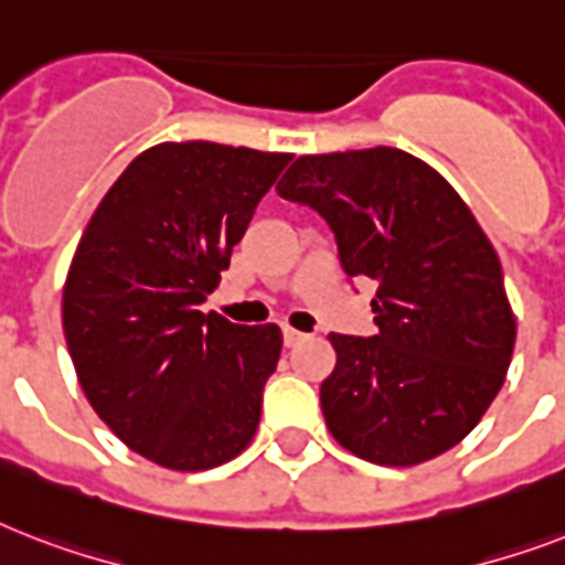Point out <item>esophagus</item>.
<instances>
[{"mask_svg": "<svg viewBox=\"0 0 565 565\" xmlns=\"http://www.w3.org/2000/svg\"><path fill=\"white\" fill-rule=\"evenodd\" d=\"M305 340H308V334H301V331H296V328H290V326H284V345H299V343H305Z\"/></svg>", "mask_w": 565, "mask_h": 565, "instance_id": "esophagus-1", "label": "esophagus"}]
</instances>
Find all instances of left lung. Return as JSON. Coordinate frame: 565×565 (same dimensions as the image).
<instances>
[{"label":"left lung","instance_id":"1","mask_svg":"<svg viewBox=\"0 0 565 565\" xmlns=\"http://www.w3.org/2000/svg\"><path fill=\"white\" fill-rule=\"evenodd\" d=\"M275 190L331 225L345 273L377 281V334H331L337 366L319 390L331 437L377 466L457 446L499 395L516 343L501 260L469 204L390 146L301 154Z\"/></svg>","mask_w":565,"mask_h":565}]
</instances>
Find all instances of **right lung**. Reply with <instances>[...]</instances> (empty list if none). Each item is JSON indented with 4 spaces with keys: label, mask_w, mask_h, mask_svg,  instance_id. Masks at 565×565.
Masks as SVG:
<instances>
[{
    "label": "right lung",
    "mask_w": 565,
    "mask_h": 565,
    "mask_svg": "<svg viewBox=\"0 0 565 565\" xmlns=\"http://www.w3.org/2000/svg\"><path fill=\"white\" fill-rule=\"evenodd\" d=\"M290 158L158 143L128 163L78 239L61 305L75 375L99 419L163 469H213L255 437L281 328L234 326L199 305Z\"/></svg>",
    "instance_id": "obj_1"
}]
</instances>
